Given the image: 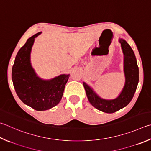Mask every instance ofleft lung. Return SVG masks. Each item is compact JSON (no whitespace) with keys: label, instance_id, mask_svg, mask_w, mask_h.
Instances as JSON below:
<instances>
[{"label":"left lung","instance_id":"1","mask_svg":"<svg viewBox=\"0 0 151 151\" xmlns=\"http://www.w3.org/2000/svg\"><path fill=\"white\" fill-rule=\"evenodd\" d=\"M119 42L125 55V84L119 96L111 100L102 99L96 94L91 88L83 83L90 103L94 108L106 113H114L127 106L135 94L139 83V67L133 49L125 40L121 39Z\"/></svg>","mask_w":151,"mask_h":151}]
</instances>
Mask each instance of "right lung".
Wrapping results in <instances>:
<instances>
[{"instance_id": "obj_1", "label": "right lung", "mask_w": 151, "mask_h": 151, "mask_svg": "<svg viewBox=\"0 0 151 151\" xmlns=\"http://www.w3.org/2000/svg\"><path fill=\"white\" fill-rule=\"evenodd\" d=\"M40 34L29 38L20 48L12 69V80L18 96L37 111L47 110L59 103L69 77V75H61L50 81H43L35 75L30 64V52L34 39Z\"/></svg>"}]
</instances>
